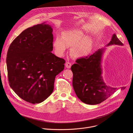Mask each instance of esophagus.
<instances>
[{"label": "esophagus", "instance_id": "34e87169", "mask_svg": "<svg viewBox=\"0 0 133 133\" xmlns=\"http://www.w3.org/2000/svg\"><path fill=\"white\" fill-rule=\"evenodd\" d=\"M72 66V63L69 62H66L65 63V67L68 69H70Z\"/></svg>", "mask_w": 133, "mask_h": 133}]
</instances>
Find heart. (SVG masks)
Listing matches in <instances>:
<instances>
[{
    "label": "heart",
    "instance_id": "obj_1",
    "mask_svg": "<svg viewBox=\"0 0 133 133\" xmlns=\"http://www.w3.org/2000/svg\"><path fill=\"white\" fill-rule=\"evenodd\" d=\"M84 34L79 30H73L64 32L62 34V38L57 36L55 38L53 46L56 53L62 55L68 46L72 47L71 55L75 58L86 56L89 52L90 40L89 38L83 39Z\"/></svg>",
    "mask_w": 133,
    "mask_h": 133
}]
</instances>
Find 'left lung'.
Masks as SVG:
<instances>
[{"label":"left lung","instance_id":"obj_1","mask_svg":"<svg viewBox=\"0 0 133 133\" xmlns=\"http://www.w3.org/2000/svg\"><path fill=\"white\" fill-rule=\"evenodd\" d=\"M112 44L123 45L116 34L107 46ZM103 52V49H99L91 55L77 59L71 66L75 92L82 102L88 104L100 103L117 90L107 85L103 80L101 63Z\"/></svg>","mask_w":133,"mask_h":133}]
</instances>
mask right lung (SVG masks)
<instances>
[{
  "label": "right lung",
  "mask_w": 133,
  "mask_h": 133,
  "mask_svg": "<svg viewBox=\"0 0 133 133\" xmlns=\"http://www.w3.org/2000/svg\"><path fill=\"white\" fill-rule=\"evenodd\" d=\"M53 29L44 22L29 28L15 38L7 53L9 84L20 98L33 103L43 102L52 93L55 77L65 61L51 53Z\"/></svg>",
  "instance_id": "obj_1"
}]
</instances>
